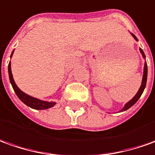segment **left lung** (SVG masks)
I'll return each instance as SVG.
<instances>
[{"label":"left lung","instance_id":"1","mask_svg":"<svg viewBox=\"0 0 155 155\" xmlns=\"http://www.w3.org/2000/svg\"><path fill=\"white\" fill-rule=\"evenodd\" d=\"M132 35H133V37L134 38V39H136V40H137V37L135 36V35H133V34H132ZM139 50H140V52L142 53V55H143V58H145V55H144V53H143V50H142L141 48L139 49ZM147 76H148V67H147V62H145L144 69H143V76L142 85H141L140 88H139V90L137 91L136 95L134 96L133 99L130 100L129 102H127V104H125V106L123 107V108H122V110H121L120 111H125V110H128L130 107H132L133 104L136 103L137 100H139V98L141 97L142 94H143V90H144L145 87H146V83H147Z\"/></svg>","mask_w":155,"mask_h":155}]
</instances>
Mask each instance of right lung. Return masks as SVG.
Masks as SVG:
<instances>
[{"label":"right lung","instance_id":"1","mask_svg":"<svg viewBox=\"0 0 155 155\" xmlns=\"http://www.w3.org/2000/svg\"><path fill=\"white\" fill-rule=\"evenodd\" d=\"M12 54H13V51H12L11 56L12 55ZM8 73H9V78H10L11 84H12V88L14 89V92L16 93V94L20 99V100L22 102H23L26 105L29 106L31 108L35 109V110H46V109L51 108V107L55 105V102H47V101L38 100V99H35L34 97H31V96L28 95L25 93L21 91L18 88V87L15 84L13 77H12V74L10 62H9V65H8Z\"/></svg>","mask_w":155,"mask_h":155}]
</instances>
